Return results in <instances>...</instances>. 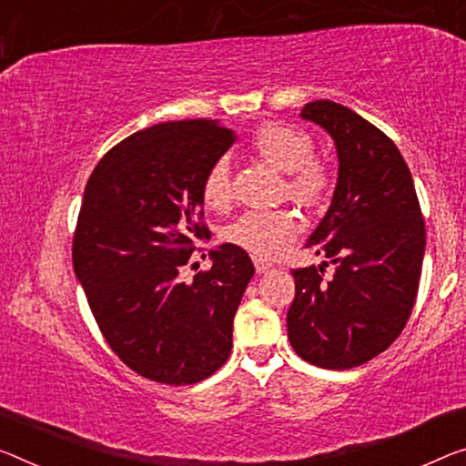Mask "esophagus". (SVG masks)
Instances as JSON below:
<instances>
[{
	"instance_id": "obj_1",
	"label": "esophagus",
	"mask_w": 466,
	"mask_h": 466,
	"mask_svg": "<svg viewBox=\"0 0 466 466\" xmlns=\"http://www.w3.org/2000/svg\"><path fill=\"white\" fill-rule=\"evenodd\" d=\"M254 267H256V273H267V270L273 268V264L268 260H262V258H254Z\"/></svg>"
}]
</instances>
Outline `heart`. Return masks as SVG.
<instances>
[{
    "mask_svg": "<svg viewBox=\"0 0 466 466\" xmlns=\"http://www.w3.org/2000/svg\"><path fill=\"white\" fill-rule=\"evenodd\" d=\"M252 147L264 162L288 175L285 193L304 206H319L331 189L327 164L314 158L312 137L296 127L267 123L252 135ZM231 167L218 158L206 170L202 198L206 206L223 210L231 202ZM299 233L291 210H248L225 228V239L256 258H275Z\"/></svg>",
    "mask_w": 466,
    "mask_h": 466,
    "instance_id": "1",
    "label": "heart"
}]
</instances>
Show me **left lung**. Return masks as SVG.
<instances>
[{
    "instance_id": "obj_1",
    "label": "left lung",
    "mask_w": 466,
    "mask_h": 466,
    "mask_svg": "<svg viewBox=\"0 0 466 466\" xmlns=\"http://www.w3.org/2000/svg\"><path fill=\"white\" fill-rule=\"evenodd\" d=\"M331 135L338 183L306 248L329 258L293 270L288 338L299 358L346 370L388 350L410 317L425 256L412 175L388 135L346 106L317 99L299 114ZM331 263L334 275L322 277Z\"/></svg>"
}]
</instances>
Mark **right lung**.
<instances>
[{
  "label": "right lung",
  "mask_w": 466,
  "mask_h": 466,
  "mask_svg": "<svg viewBox=\"0 0 466 466\" xmlns=\"http://www.w3.org/2000/svg\"><path fill=\"white\" fill-rule=\"evenodd\" d=\"M235 143L218 120L154 125L114 146L83 193L73 264L99 331L128 369L191 385L223 367L233 319L254 277L246 249L212 248V268L181 281L196 239L208 238L202 181Z\"/></svg>",
  "instance_id": "1"
}]
</instances>
